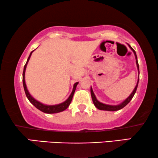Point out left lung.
<instances>
[{
    "label": "left lung",
    "mask_w": 158,
    "mask_h": 158,
    "mask_svg": "<svg viewBox=\"0 0 158 158\" xmlns=\"http://www.w3.org/2000/svg\"><path fill=\"white\" fill-rule=\"evenodd\" d=\"M129 47H130V49L133 50V52H134V55H135V60H136V65H137V68H138V70H139V63H138L137 56H136L135 51L133 49V48H131V46L129 45ZM139 80H138L137 84H136L135 89H134V90L133 91V92L131 93V94H130V96L128 97L125 100L123 101V102L121 103V104L117 105V106H110V105H106V104H104V103H102V102H99V101L97 100L96 97H95V95L94 94V91H93L92 89H91V98H92L93 102H94V105L95 107H96L97 108H98L99 110H101L116 111V110H120V109L123 108L124 107H125L127 105L128 103L130 102V100H131L132 99H133L134 94H135L136 90H137V87H138V84H139Z\"/></svg>",
    "instance_id": "1"
}]
</instances>
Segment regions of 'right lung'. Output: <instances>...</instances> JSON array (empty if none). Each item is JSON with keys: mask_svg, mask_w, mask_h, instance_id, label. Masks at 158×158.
Wrapping results in <instances>:
<instances>
[{"mask_svg": "<svg viewBox=\"0 0 158 158\" xmlns=\"http://www.w3.org/2000/svg\"><path fill=\"white\" fill-rule=\"evenodd\" d=\"M34 52V50L31 51V52L30 53V56H28V60H27L26 64H25L24 66V69H23V87H24V90H25V93L26 94L27 98L28 99V100L30 101L31 104L34 105V106L36 107V108L39 109V110H41V111L45 113V114H56V113H59L61 111H64V110H66L68 107L69 106L70 103L72 102V100H73V97L74 95V93H75L76 87H77V85L78 84V83H75L74 84L73 86V91H72L71 94L69 95V97H68V99L66 101H64V102L60 103L58 105H54V106H47V105H44L42 103H41L40 102H39L36 100L30 94V93L28 92V89H27L26 84H25V69H26V67L27 64L28 63L29 59H30L31 56L32 52Z\"/></svg>", "mask_w": 158, "mask_h": 158, "instance_id": "1", "label": "right lung"}]
</instances>
